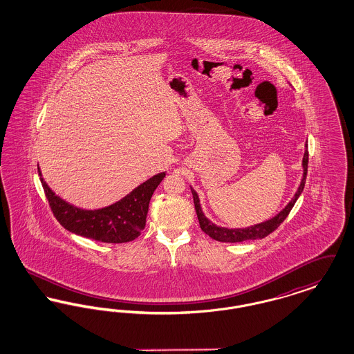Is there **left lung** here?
Segmentation results:
<instances>
[{"label":"left lung","instance_id":"obj_1","mask_svg":"<svg viewBox=\"0 0 354 354\" xmlns=\"http://www.w3.org/2000/svg\"><path fill=\"white\" fill-rule=\"evenodd\" d=\"M308 158H309V155H308V145H305V152H304L303 158V179H301V183H300L299 188H297V192L290 199V202L286 204V208H283L272 219L263 221V223H259V224H254V225L247 227V228H225V227H219V225L214 224L211 220H208V218H205V215L203 214L199 196H198L196 191L191 187V192H192V196H194L196 215H198V219H199V224H201L203 232L207 234L209 237L218 240V241H223V243H240V241H245V240H256V239H263V237L272 234L286 220V216L290 212V209L293 208L295 203L297 202L299 196L303 192L305 179H306V172H308Z\"/></svg>","mask_w":354,"mask_h":354}]
</instances>
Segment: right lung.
Returning <instances> with one entry per match:
<instances>
[{
    "label": "right lung",
    "instance_id": "obj_1",
    "mask_svg": "<svg viewBox=\"0 0 354 354\" xmlns=\"http://www.w3.org/2000/svg\"><path fill=\"white\" fill-rule=\"evenodd\" d=\"M38 174L51 211L64 228L75 235L113 244L127 243L140 235L146 225L152 194L166 176V172L153 175L111 205L84 209L57 196L44 180L39 167Z\"/></svg>",
    "mask_w": 354,
    "mask_h": 354
}]
</instances>
